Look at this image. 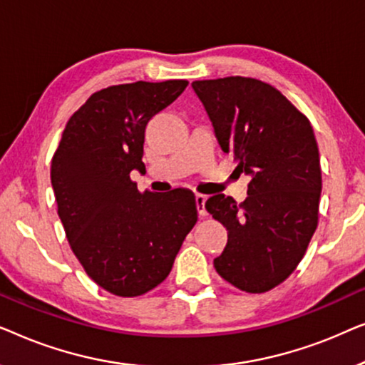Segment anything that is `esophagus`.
Masks as SVG:
<instances>
[{
	"label": "esophagus",
	"instance_id": "1",
	"mask_svg": "<svg viewBox=\"0 0 365 365\" xmlns=\"http://www.w3.org/2000/svg\"><path fill=\"white\" fill-rule=\"evenodd\" d=\"M206 201H207V196H204V194H196V206H197L199 216H201V217H206L207 216Z\"/></svg>",
	"mask_w": 365,
	"mask_h": 365
}]
</instances>
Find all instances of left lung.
<instances>
[{
	"mask_svg": "<svg viewBox=\"0 0 365 365\" xmlns=\"http://www.w3.org/2000/svg\"><path fill=\"white\" fill-rule=\"evenodd\" d=\"M192 88L222 151L251 176L244 202L224 194L206 201L207 212L227 229L214 267L241 291L267 292L294 272L317 227L322 176L314 129L261 79H202Z\"/></svg>",
	"mask_w": 365,
	"mask_h": 365,
	"instance_id": "obj_1",
	"label": "left lung"
}]
</instances>
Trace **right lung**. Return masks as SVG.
Masks as SVG:
<instances>
[{
    "mask_svg": "<svg viewBox=\"0 0 365 365\" xmlns=\"http://www.w3.org/2000/svg\"><path fill=\"white\" fill-rule=\"evenodd\" d=\"M187 84L136 81L93 93L68 119L54 151L51 184L69 246L88 276L114 296L158 287L197 221L191 191H139L129 176L146 171L149 119Z\"/></svg>",
    "mask_w": 365,
    "mask_h": 365,
    "instance_id": "add662e5",
    "label": "right lung"
}]
</instances>
